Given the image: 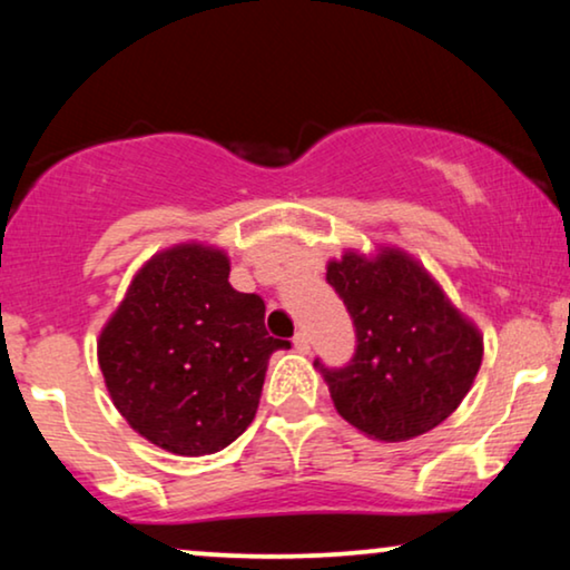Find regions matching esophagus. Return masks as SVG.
I'll list each match as a JSON object with an SVG mask.
<instances>
[{
  "instance_id": "obj_1",
  "label": "esophagus",
  "mask_w": 570,
  "mask_h": 570,
  "mask_svg": "<svg viewBox=\"0 0 570 570\" xmlns=\"http://www.w3.org/2000/svg\"><path fill=\"white\" fill-rule=\"evenodd\" d=\"M293 345H295V350H298V353H308L311 350V340H308V334L306 332H298L293 337Z\"/></svg>"
}]
</instances>
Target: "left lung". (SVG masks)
<instances>
[{"instance_id":"left-lung-1","label":"left lung","mask_w":570,"mask_h":570,"mask_svg":"<svg viewBox=\"0 0 570 570\" xmlns=\"http://www.w3.org/2000/svg\"><path fill=\"white\" fill-rule=\"evenodd\" d=\"M355 324V357L322 373L334 407L373 441H410L441 425L474 384L482 363L478 324L431 272L396 246L347 248L326 264Z\"/></svg>"}]
</instances>
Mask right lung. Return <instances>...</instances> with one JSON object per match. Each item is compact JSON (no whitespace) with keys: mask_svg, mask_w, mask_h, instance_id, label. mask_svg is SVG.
Instances as JSON below:
<instances>
[{"mask_svg":"<svg viewBox=\"0 0 570 570\" xmlns=\"http://www.w3.org/2000/svg\"><path fill=\"white\" fill-rule=\"evenodd\" d=\"M223 248L186 240L153 254L98 337L114 407L178 456L215 454L252 425L269 355L264 301L228 283Z\"/></svg>","mask_w":570,"mask_h":570,"instance_id":"add662e5","label":"right lung"}]
</instances>
